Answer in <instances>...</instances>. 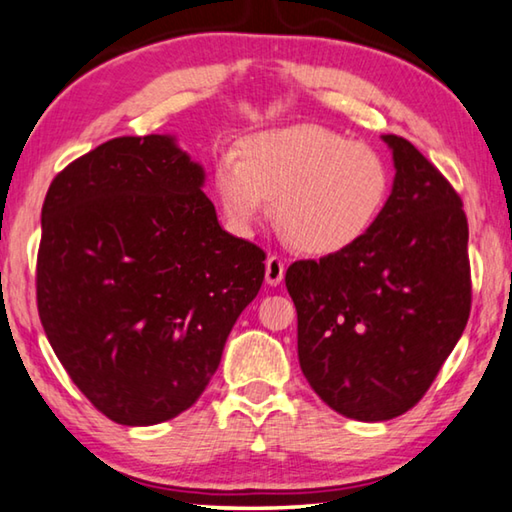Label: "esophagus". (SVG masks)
<instances>
[{
    "label": "esophagus",
    "instance_id": "34e87169",
    "mask_svg": "<svg viewBox=\"0 0 512 512\" xmlns=\"http://www.w3.org/2000/svg\"><path fill=\"white\" fill-rule=\"evenodd\" d=\"M283 274H286V263H283V258L272 254L265 263V281L270 283V286H279L283 281Z\"/></svg>",
    "mask_w": 512,
    "mask_h": 512
}]
</instances>
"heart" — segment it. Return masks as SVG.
Masks as SVG:
<instances>
[{
    "label": "heart",
    "instance_id": "obj_1",
    "mask_svg": "<svg viewBox=\"0 0 512 512\" xmlns=\"http://www.w3.org/2000/svg\"><path fill=\"white\" fill-rule=\"evenodd\" d=\"M392 170L381 152L320 124L251 133L213 167V195L231 231L249 236L270 211L304 254L358 245L388 206Z\"/></svg>",
    "mask_w": 512,
    "mask_h": 512
}]
</instances>
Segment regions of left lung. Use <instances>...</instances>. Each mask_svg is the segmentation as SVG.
<instances>
[{
	"label": "left lung",
	"instance_id": "obj_1",
	"mask_svg": "<svg viewBox=\"0 0 512 512\" xmlns=\"http://www.w3.org/2000/svg\"><path fill=\"white\" fill-rule=\"evenodd\" d=\"M383 140L397 174L379 224L286 272L301 372L324 404L360 422L392 420L426 395L472 306L463 201L406 138Z\"/></svg>",
	"mask_w": 512,
	"mask_h": 512
}]
</instances>
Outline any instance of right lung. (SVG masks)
Returning a JSON list of instances; mask_svg holds the SVG:
<instances>
[{"label":"right lung","mask_w":512,"mask_h":512,"mask_svg":"<svg viewBox=\"0 0 512 512\" xmlns=\"http://www.w3.org/2000/svg\"><path fill=\"white\" fill-rule=\"evenodd\" d=\"M201 186L204 167L152 133L104 142L47 190L40 322L117 424H161L195 404L261 290L265 251L222 229Z\"/></svg>","instance_id":"1"}]
</instances>
